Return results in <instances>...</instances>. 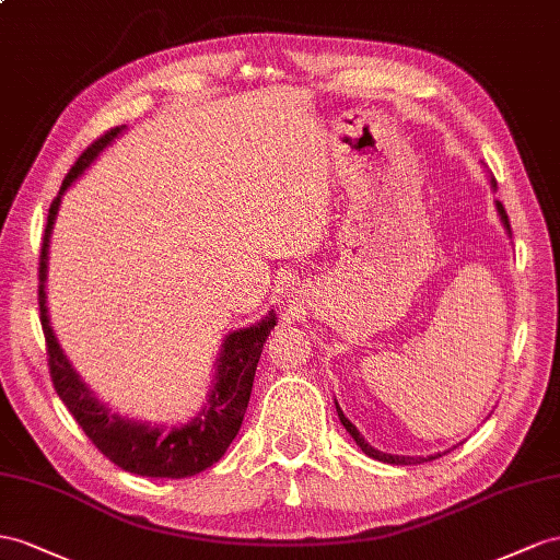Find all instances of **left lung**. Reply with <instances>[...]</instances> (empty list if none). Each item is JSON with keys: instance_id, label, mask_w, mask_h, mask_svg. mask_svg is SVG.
<instances>
[{"instance_id": "8db88e82", "label": "left lung", "mask_w": 560, "mask_h": 560, "mask_svg": "<svg viewBox=\"0 0 560 560\" xmlns=\"http://www.w3.org/2000/svg\"><path fill=\"white\" fill-rule=\"evenodd\" d=\"M492 186H497L494 182H492ZM497 212H499V218H501V222H504V226H506V232L511 234V224H509V214H506V210H504V206L499 203L497 200ZM336 411H338V419H340V423L346 425V430L348 433L354 438V442L360 444L362 447V452L366 454V456H371V458H378V462H383V464H397V466H409V464H423V462H433V458H438L440 454H430V456H399V454H385V452H378V450H374L371 447V444L360 435V430H357L348 419H346V413H342V409L338 407V402H336Z\"/></svg>"}]
</instances>
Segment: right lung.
<instances>
[{
  "mask_svg": "<svg viewBox=\"0 0 560 560\" xmlns=\"http://www.w3.org/2000/svg\"><path fill=\"white\" fill-rule=\"evenodd\" d=\"M122 130L125 127H113L104 137H98L92 147L84 149V153L66 175L59 196L51 200L39 253L37 293L39 322L47 340L49 374L54 390L59 393L61 402L68 407L70 413H73V419L84 430V435H88L94 442V447L104 456H108L113 464L127 472H135V476L189 478L200 470L210 468L212 464H218L229 444L236 438L243 423V413L248 409L255 369L257 362H260L265 340L277 324V314L271 310L262 322L238 328V331H232L224 338L218 371H214V385L208 395V405L200 409L198 417L191 419L189 423L172 425L167 430L149 423H137L113 413L92 395V390L78 376L73 364L68 362V357L63 354L49 324L45 293L47 255L56 212H59L61 206V196Z\"/></svg>",
  "mask_w": 560,
  "mask_h": 560,
  "instance_id": "obj_1",
  "label": "right lung"
}]
</instances>
